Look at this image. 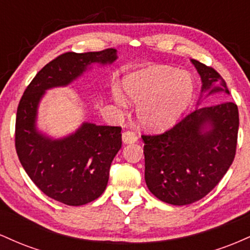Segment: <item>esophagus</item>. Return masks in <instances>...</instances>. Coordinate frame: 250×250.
I'll list each match as a JSON object with an SVG mask.
<instances>
[{
    "instance_id": "esophagus-1",
    "label": "esophagus",
    "mask_w": 250,
    "mask_h": 250,
    "mask_svg": "<svg viewBox=\"0 0 250 250\" xmlns=\"http://www.w3.org/2000/svg\"><path fill=\"white\" fill-rule=\"evenodd\" d=\"M122 141L125 145L135 143L137 141V135L133 133V131H125V133L122 134Z\"/></svg>"
}]
</instances>
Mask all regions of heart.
<instances>
[{
  "mask_svg": "<svg viewBox=\"0 0 250 250\" xmlns=\"http://www.w3.org/2000/svg\"><path fill=\"white\" fill-rule=\"evenodd\" d=\"M123 95L137 107V120L150 131L171 128L190 107L195 96L193 76L167 65H154L130 74L122 85ZM122 105L125 100L116 94Z\"/></svg>",
  "mask_w": 250,
  "mask_h": 250,
  "instance_id": "heart-1",
  "label": "heart"
}]
</instances>
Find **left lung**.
Returning <instances> with one entry per match:
<instances>
[{
    "label": "left lung",
    "instance_id": "left-lung-1",
    "mask_svg": "<svg viewBox=\"0 0 250 250\" xmlns=\"http://www.w3.org/2000/svg\"><path fill=\"white\" fill-rule=\"evenodd\" d=\"M201 76V96L229 95L226 81L213 68L191 60ZM201 101L197 102V105ZM239 110L233 102L197 107L170 130L143 135L145 180L150 193L174 206L205 197L216 187L234 161Z\"/></svg>",
    "mask_w": 250,
    "mask_h": 250
}]
</instances>
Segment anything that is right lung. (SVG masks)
I'll return each instance as SVG.
<instances>
[{"mask_svg": "<svg viewBox=\"0 0 250 250\" xmlns=\"http://www.w3.org/2000/svg\"><path fill=\"white\" fill-rule=\"evenodd\" d=\"M116 59L113 48L62 54L36 74L17 108L15 147L20 162L40 190L64 205H87L101 196L122 146L121 127L83 122L74 133L54 139L37 128L40 102L49 89L67 87L95 63L111 64Z\"/></svg>", "mask_w": 250, "mask_h": 250, "instance_id": "obj_1", "label": "right lung"}]
</instances>
